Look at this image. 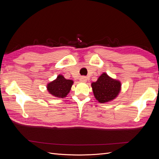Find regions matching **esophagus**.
Wrapping results in <instances>:
<instances>
[{
    "instance_id": "1",
    "label": "esophagus",
    "mask_w": 159,
    "mask_h": 159,
    "mask_svg": "<svg viewBox=\"0 0 159 159\" xmlns=\"http://www.w3.org/2000/svg\"><path fill=\"white\" fill-rule=\"evenodd\" d=\"M87 80H88V78L87 77H85V76H81V78H80V81H81V82H86V81H87Z\"/></svg>"
}]
</instances>
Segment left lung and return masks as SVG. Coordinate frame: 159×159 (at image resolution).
I'll use <instances>...</instances> for the list:
<instances>
[{
    "label": "left lung",
    "mask_w": 159,
    "mask_h": 159,
    "mask_svg": "<svg viewBox=\"0 0 159 159\" xmlns=\"http://www.w3.org/2000/svg\"><path fill=\"white\" fill-rule=\"evenodd\" d=\"M93 95L101 103L111 102L117 98L121 88L119 81L114 80L103 73L95 82L91 83Z\"/></svg>",
    "instance_id": "1"
}]
</instances>
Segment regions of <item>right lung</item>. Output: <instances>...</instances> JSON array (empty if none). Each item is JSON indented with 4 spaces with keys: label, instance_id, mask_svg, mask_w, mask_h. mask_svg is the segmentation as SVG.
Here are the masks:
<instances>
[{
    "label": "right lung",
    "instance_id": "1",
    "mask_svg": "<svg viewBox=\"0 0 159 159\" xmlns=\"http://www.w3.org/2000/svg\"><path fill=\"white\" fill-rule=\"evenodd\" d=\"M74 81L66 80L62 75H58L57 78L47 85V90L56 98H66L71 90Z\"/></svg>",
    "mask_w": 159,
    "mask_h": 159
}]
</instances>
